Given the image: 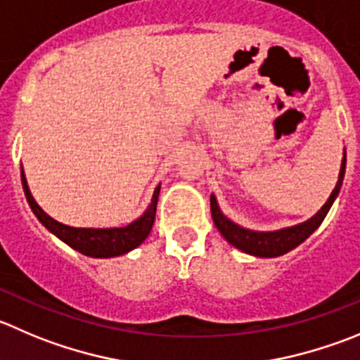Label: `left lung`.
Returning <instances> with one entry per match:
<instances>
[{
	"label": "left lung",
	"instance_id": "8db88e82",
	"mask_svg": "<svg viewBox=\"0 0 360 360\" xmlns=\"http://www.w3.org/2000/svg\"><path fill=\"white\" fill-rule=\"evenodd\" d=\"M345 169H347V153L343 151L340 176H338V183L336 186H334L333 193H330V197L327 198L326 204L322 205V209H320L315 216H311V218L306 219V221L299 223V225L273 230V232H258V230L244 229V226L237 225V223H233L232 219H229L223 214L214 195H211L212 221H214L219 233H221L233 248H237V250L262 258L280 257V255L288 253V251L297 248L301 243H304V240L319 229L320 223L323 221V218H326L327 212H329L330 205L336 200L338 193H340L341 184H343Z\"/></svg>",
	"mask_w": 360,
	"mask_h": 360
}]
</instances>
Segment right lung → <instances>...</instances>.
<instances>
[{"instance_id":"obj_1","label":"right lung","mask_w":360,"mask_h":360,"mask_svg":"<svg viewBox=\"0 0 360 360\" xmlns=\"http://www.w3.org/2000/svg\"><path fill=\"white\" fill-rule=\"evenodd\" d=\"M20 181H22L24 195H26L27 204H30L31 211L34 212L38 221H40L49 232L54 233L58 239H61L63 243H66L70 248H73V250L79 251V253L86 255V257L110 258L128 253V251L135 250V248L141 246V244L144 243L146 237L151 232L153 223H155L160 186H156L151 198V204L148 205L144 214H142L141 218L135 219V221H131L130 225L114 226V229H77V226H68L65 225V223L56 221L54 218H51V216L37 204V200H34L33 195H31L30 186H27L22 167H20Z\"/></svg>"}]
</instances>
